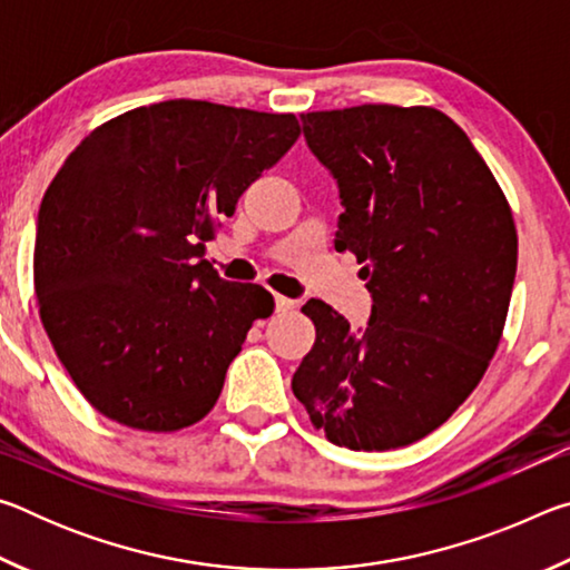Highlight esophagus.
<instances>
[{"instance_id":"obj_1","label":"esophagus","mask_w":570,"mask_h":570,"mask_svg":"<svg viewBox=\"0 0 570 570\" xmlns=\"http://www.w3.org/2000/svg\"><path fill=\"white\" fill-rule=\"evenodd\" d=\"M274 298H276V312H288V308H294L292 298H286V296H282V294H276Z\"/></svg>"}]
</instances>
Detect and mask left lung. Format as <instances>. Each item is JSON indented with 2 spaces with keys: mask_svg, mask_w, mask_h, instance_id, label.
<instances>
[{
  "mask_svg": "<svg viewBox=\"0 0 570 570\" xmlns=\"http://www.w3.org/2000/svg\"><path fill=\"white\" fill-rule=\"evenodd\" d=\"M302 122L340 186L334 248L364 264L372 314L352 332L308 298L316 340L292 390L334 445H412L470 397L498 350L518 266L513 214L468 135L435 108L360 105Z\"/></svg>",
  "mask_w": 570,
  "mask_h": 570,
  "instance_id": "8db88e82",
  "label": "left lung"
}]
</instances>
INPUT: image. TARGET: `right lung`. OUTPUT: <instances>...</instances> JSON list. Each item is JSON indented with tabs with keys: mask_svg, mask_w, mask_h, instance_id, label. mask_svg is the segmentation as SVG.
Listing matches in <instances>:
<instances>
[{
	"mask_svg": "<svg viewBox=\"0 0 570 570\" xmlns=\"http://www.w3.org/2000/svg\"><path fill=\"white\" fill-rule=\"evenodd\" d=\"M296 138L292 112L166 100L67 156L37 216L35 292L57 356L105 417L176 432L214 410L274 296L220 278L206 240Z\"/></svg>",
	"mask_w": 570,
	"mask_h": 570,
	"instance_id": "1",
	"label": "right lung"
}]
</instances>
